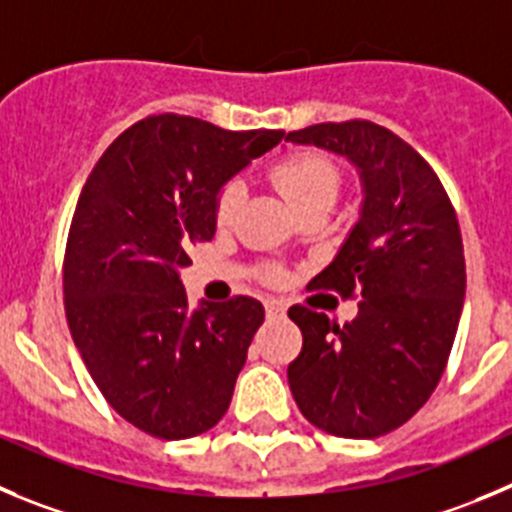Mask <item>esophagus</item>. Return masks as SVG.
Here are the masks:
<instances>
[{"mask_svg": "<svg viewBox=\"0 0 512 512\" xmlns=\"http://www.w3.org/2000/svg\"><path fill=\"white\" fill-rule=\"evenodd\" d=\"M265 313H267V318H280V315L285 313V303L283 300H275V298L265 300Z\"/></svg>", "mask_w": 512, "mask_h": 512, "instance_id": "1", "label": "esophagus"}]
</instances>
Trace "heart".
<instances>
[{
	"label": "heart",
	"mask_w": 512,
	"mask_h": 512,
	"mask_svg": "<svg viewBox=\"0 0 512 512\" xmlns=\"http://www.w3.org/2000/svg\"><path fill=\"white\" fill-rule=\"evenodd\" d=\"M270 181L298 214L313 207H331L338 194L336 164L318 151H295L272 161ZM242 202H245V189L240 181H227L214 202L217 222H232L242 209Z\"/></svg>",
	"instance_id": "heart-1"
}]
</instances>
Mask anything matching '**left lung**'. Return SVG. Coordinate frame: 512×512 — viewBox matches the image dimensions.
<instances>
[{
    "label": "left lung",
    "instance_id": "left-lung-1",
    "mask_svg": "<svg viewBox=\"0 0 512 512\" xmlns=\"http://www.w3.org/2000/svg\"><path fill=\"white\" fill-rule=\"evenodd\" d=\"M285 141L346 156L364 184L356 227L310 280L315 290L358 298V315L338 326L305 305L288 310L303 333L290 391L323 432L381 437L424 407L455 343L467 283L455 207L432 166L384 126L318 123Z\"/></svg>",
    "mask_w": 512,
    "mask_h": 512
}]
</instances>
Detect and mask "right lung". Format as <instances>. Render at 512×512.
<instances>
[{"mask_svg": "<svg viewBox=\"0 0 512 512\" xmlns=\"http://www.w3.org/2000/svg\"><path fill=\"white\" fill-rule=\"evenodd\" d=\"M283 136L159 113L105 148L80 191L62 262L70 336L105 401L151 437L204 434L232 401L265 308L234 295L191 310L179 267L214 237L219 189Z\"/></svg>", "mask_w": 512, "mask_h": 512, "instance_id": "obj_1", "label": "right lung"}]
</instances>
